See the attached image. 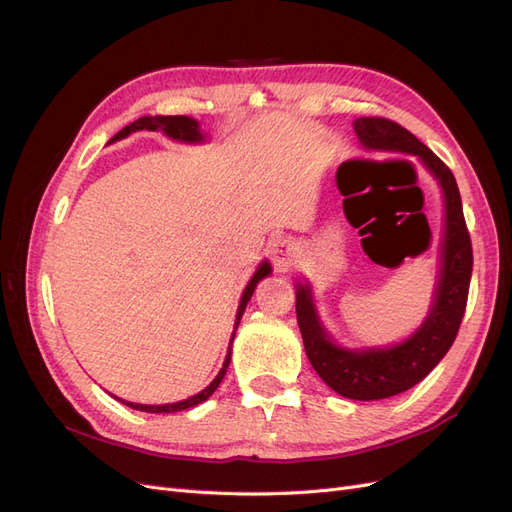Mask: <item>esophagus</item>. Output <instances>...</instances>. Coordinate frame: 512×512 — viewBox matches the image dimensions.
<instances>
[{
	"label": "esophagus",
	"instance_id": "esophagus-1",
	"mask_svg": "<svg viewBox=\"0 0 512 512\" xmlns=\"http://www.w3.org/2000/svg\"><path fill=\"white\" fill-rule=\"evenodd\" d=\"M297 254H299L297 243H294L288 237L275 239L273 245H271V258L275 262V267L280 269V271H286L292 265V262L297 260Z\"/></svg>",
	"mask_w": 512,
	"mask_h": 512
}]
</instances>
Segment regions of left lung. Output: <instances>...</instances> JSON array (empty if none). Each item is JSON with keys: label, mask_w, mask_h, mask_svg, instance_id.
<instances>
[{"label": "left lung", "mask_w": 512, "mask_h": 512, "mask_svg": "<svg viewBox=\"0 0 512 512\" xmlns=\"http://www.w3.org/2000/svg\"><path fill=\"white\" fill-rule=\"evenodd\" d=\"M354 132L365 149L399 151L421 160L438 179L444 196L442 267L429 316L406 342L391 348L348 350L331 342L312 299L309 284H297V320L303 346L316 374L335 393L348 399H386L412 389L453 346L466 312L472 277V241L463 220L457 181L436 153L418 138L384 117H359Z\"/></svg>", "instance_id": "left-lung-1"}]
</instances>
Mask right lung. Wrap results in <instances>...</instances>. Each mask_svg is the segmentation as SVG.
I'll return each mask as SVG.
<instances>
[{"label":"right lung","mask_w":512,"mask_h":512,"mask_svg":"<svg viewBox=\"0 0 512 512\" xmlns=\"http://www.w3.org/2000/svg\"><path fill=\"white\" fill-rule=\"evenodd\" d=\"M138 130H151V132L162 130L166 136L175 138V141H183V143H203V141H205V136H203V132H200V126H198V121H196V119H192V117H185V115H168V117L156 115V117H141V119H136L134 123H130V126H126V128H123L121 132H117V134L111 138V143L121 141V138H126L128 134L138 132ZM269 273H271V265H269L267 260H262V265H260V267H258V271L252 275L250 284H247V286H245V290H243V297H241V303H239V309H237L235 331H237V327H239V322H241V316H243V312H245V305H247V301L252 299L254 288L258 286V282L262 280V277H267ZM232 337H235V333H232ZM230 346H232V339H230ZM228 365H230V348H228L226 361H224V365H222V369H220V374L215 376V380L207 386V389H203V391H200L198 395H192V397H188V399L177 401V404L145 406V404H132V401H123V399H119V397H117V399L121 401V404H126V406H130V408H134V410H141V412H153V414H170V412L188 410V408H194V406H198V404H203L205 399H209V397L213 395V391L218 389L220 382H222V378L226 376V369H228Z\"/></svg>","instance_id":"right-lung-1"}]
</instances>
